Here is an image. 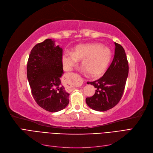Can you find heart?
<instances>
[{"instance_id":"heart-1","label":"heart","mask_w":153,"mask_h":153,"mask_svg":"<svg viewBox=\"0 0 153 153\" xmlns=\"http://www.w3.org/2000/svg\"><path fill=\"white\" fill-rule=\"evenodd\" d=\"M111 59L110 50L98 44L79 45L74 49L73 53L66 52L62 55V61L67 71L82 61V67L92 77L102 74L108 66Z\"/></svg>"}]
</instances>
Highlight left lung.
<instances>
[{"instance_id":"left-lung-1","label":"left lung","mask_w":153,"mask_h":153,"mask_svg":"<svg viewBox=\"0 0 153 153\" xmlns=\"http://www.w3.org/2000/svg\"><path fill=\"white\" fill-rule=\"evenodd\" d=\"M115 45L113 61L103 76L96 81L87 82L96 90L93 96L86 98V103L99 112L114 107L121 100L126 85L129 71L126 55L121 45L115 43Z\"/></svg>"}]
</instances>
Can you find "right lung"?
<instances>
[{
	"label": "right lung",
	"instance_id": "obj_1",
	"mask_svg": "<svg viewBox=\"0 0 153 153\" xmlns=\"http://www.w3.org/2000/svg\"><path fill=\"white\" fill-rule=\"evenodd\" d=\"M62 49L51 39L36 45L30 51L27 76L32 96L39 106L50 112L66 108L69 94L62 85Z\"/></svg>",
	"mask_w": 153,
	"mask_h": 153
}]
</instances>
